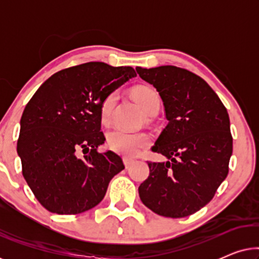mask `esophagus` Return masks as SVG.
Wrapping results in <instances>:
<instances>
[{"label":"esophagus","instance_id":"obj_1","mask_svg":"<svg viewBox=\"0 0 259 259\" xmlns=\"http://www.w3.org/2000/svg\"><path fill=\"white\" fill-rule=\"evenodd\" d=\"M133 162H134V160H132V159H128V158H123V164H125L126 168L131 167V166L133 165Z\"/></svg>","mask_w":259,"mask_h":259}]
</instances>
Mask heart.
Returning <instances> with one entry per match:
<instances>
[{
    "instance_id": "1",
    "label": "heart",
    "mask_w": 259,
    "mask_h": 259,
    "mask_svg": "<svg viewBox=\"0 0 259 259\" xmlns=\"http://www.w3.org/2000/svg\"><path fill=\"white\" fill-rule=\"evenodd\" d=\"M132 97L146 114L150 115L152 113L158 112L160 98L152 88L145 86L136 87L132 91ZM116 99H118L116 93H112L102 102L100 108L102 122L107 123L111 120ZM148 144H150V137L145 133H131L122 130H114L108 134V146L111 147V150L126 157H136Z\"/></svg>"
}]
</instances>
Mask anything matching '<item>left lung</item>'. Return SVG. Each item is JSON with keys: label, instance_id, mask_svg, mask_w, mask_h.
I'll list each match as a JSON object with an SVG mask.
<instances>
[{"label": "left lung", "instance_id": "8db88e82", "mask_svg": "<svg viewBox=\"0 0 259 259\" xmlns=\"http://www.w3.org/2000/svg\"><path fill=\"white\" fill-rule=\"evenodd\" d=\"M136 70L157 90L168 121L152 150L169 161H148L140 199L164 217H187L213 198L228 176L232 155L228 111L206 81L189 70L176 66Z\"/></svg>", "mask_w": 259, "mask_h": 259}]
</instances>
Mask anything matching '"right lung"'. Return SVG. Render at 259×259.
<instances>
[{
	"mask_svg": "<svg viewBox=\"0 0 259 259\" xmlns=\"http://www.w3.org/2000/svg\"><path fill=\"white\" fill-rule=\"evenodd\" d=\"M137 76L132 67L88 62L62 69L41 84L22 113L17 154L34 196L53 213L77 214L104 199L125 168L105 143L100 108L109 94ZM84 152L78 157V151Z\"/></svg>",
	"mask_w": 259,
	"mask_h": 259,
	"instance_id": "right-lung-1",
	"label": "right lung"
}]
</instances>
